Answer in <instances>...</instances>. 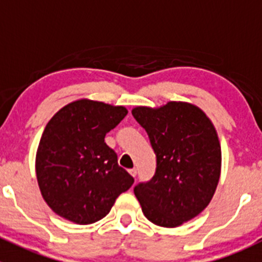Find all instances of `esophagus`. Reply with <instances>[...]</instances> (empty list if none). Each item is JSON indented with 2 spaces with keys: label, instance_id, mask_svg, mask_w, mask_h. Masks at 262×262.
Masks as SVG:
<instances>
[{
  "label": "esophagus",
  "instance_id": "esophagus-1",
  "mask_svg": "<svg viewBox=\"0 0 262 262\" xmlns=\"http://www.w3.org/2000/svg\"><path fill=\"white\" fill-rule=\"evenodd\" d=\"M129 173H130L133 178H136V176H137V168H130V170H129Z\"/></svg>",
  "mask_w": 262,
  "mask_h": 262
}]
</instances>
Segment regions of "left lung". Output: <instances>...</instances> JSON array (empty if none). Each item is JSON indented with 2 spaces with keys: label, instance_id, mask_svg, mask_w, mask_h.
<instances>
[{
  "label": "left lung",
  "instance_id": "obj_1",
  "mask_svg": "<svg viewBox=\"0 0 262 262\" xmlns=\"http://www.w3.org/2000/svg\"><path fill=\"white\" fill-rule=\"evenodd\" d=\"M132 114L157 156L152 180L134 186L142 212L156 226L180 227L208 207L218 186L222 150L214 124L186 101L136 106Z\"/></svg>",
  "mask_w": 262,
  "mask_h": 262
}]
</instances>
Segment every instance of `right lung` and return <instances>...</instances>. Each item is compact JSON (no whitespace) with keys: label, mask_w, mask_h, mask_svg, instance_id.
<instances>
[{"label":"right lung","mask_w":262,"mask_h":262,"mask_svg":"<svg viewBox=\"0 0 262 262\" xmlns=\"http://www.w3.org/2000/svg\"><path fill=\"white\" fill-rule=\"evenodd\" d=\"M126 114L121 105L80 99L52 116L36 149L35 172L41 196L55 214L76 224L95 223L133 185L105 143Z\"/></svg>","instance_id":"add662e5"}]
</instances>
